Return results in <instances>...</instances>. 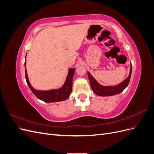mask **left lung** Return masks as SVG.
<instances>
[{"mask_svg": "<svg viewBox=\"0 0 154 154\" xmlns=\"http://www.w3.org/2000/svg\"><path fill=\"white\" fill-rule=\"evenodd\" d=\"M88 73V78L89 80L90 85L92 88V90L93 91L95 94L97 96H114L116 94H119L122 92L123 91L125 88L128 85V83L130 80V77H131L132 74V65L130 66V74L125 79V80L120 83L119 84L114 86H103L100 85V83L97 82L95 79L92 77L89 72H87Z\"/></svg>", "mask_w": 154, "mask_h": 154, "instance_id": "1", "label": "left lung"}]
</instances>
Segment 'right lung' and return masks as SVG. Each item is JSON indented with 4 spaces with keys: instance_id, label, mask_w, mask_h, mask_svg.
I'll return each mask as SVG.
<instances>
[{
    "instance_id": "add662e5",
    "label": "right lung",
    "mask_w": 154,
    "mask_h": 154,
    "mask_svg": "<svg viewBox=\"0 0 154 154\" xmlns=\"http://www.w3.org/2000/svg\"><path fill=\"white\" fill-rule=\"evenodd\" d=\"M26 63V57H25V67ZM74 70H75L74 68H70L69 69V72L66 78V82H65L61 88H58V89H53L47 91H41L36 90L35 88L32 87L30 84L28 76H27L26 69H25L26 80L27 83V85L29 86L32 93H33V94L36 96L37 98H38L39 100H42L44 102H47V103L65 101L69 97L72 91V78L74 74Z\"/></svg>"
}]
</instances>
